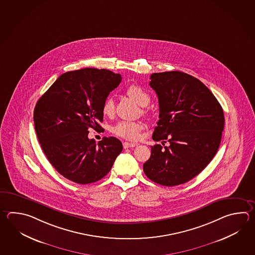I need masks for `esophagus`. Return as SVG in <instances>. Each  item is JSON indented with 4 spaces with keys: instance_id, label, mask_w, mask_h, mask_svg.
I'll use <instances>...</instances> for the list:
<instances>
[{
    "instance_id": "obj_1",
    "label": "esophagus",
    "mask_w": 255,
    "mask_h": 255,
    "mask_svg": "<svg viewBox=\"0 0 255 255\" xmlns=\"http://www.w3.org/2000/svg\"><path fill=\"white\" fill-rule=\"evenodd\" d=\"M123 145H124V148L125 149H128V148H132V147H135V143H131V142H127V141H125L124 143H123Z\"/></svg>"
}]
</instances>
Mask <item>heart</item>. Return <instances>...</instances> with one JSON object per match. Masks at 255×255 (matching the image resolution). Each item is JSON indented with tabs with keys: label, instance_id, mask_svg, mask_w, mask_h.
Segmentation results:
<instances>
[{
	"label": "heart",
	"instance_id": "1",
	"mask_svg": "<svg viewBox=\"0 0 255 255\" xmlns=\"http://www.w3.org/2000/svg\"><path fill=\"white\" fill-rule=\"evenodd\" d=\"M126 94L130 98L134 100L140 106H146L150 102V96L142 88L137 85H131L126 90ZM103 114L106 116H111L115 112V104L112 97H107L104 100L102 106ZM143 130V124L134 121H121L113 128V132L115 135L124 138L125 140L136 141L140 140V132Z\"/></svg>",
	"mask_w": 255,
	"mask_h": 255
}]
</instances>
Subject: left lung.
I'll return each mask as SVG.
<instances>
[{"mask_svg": "<svg viewBox=\"0 0 255 255\" xmlns=\"http://www.w3.org/2000/svg\"><path fill=\"white\" fill-rule=\"evenodd\" d=\"M150 86L159 100V118L151 157L143 172L152 182L175 186L189 182L218 151L224 128V111L200 80L172 71L152 73Z\"/></svg>", "mask_w": 255, "mask_h": 255, "instance_id": "1", "label": "left lung"}]
</instances>
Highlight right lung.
I'll return each instance as SVG.
<instances>
[{
    "mask_svg": "<svg viewBox=\"0 0 255 255\" xmlns=\"http://www.w3.org/2000/svg\"><path fill=\"white\" fill-rule=\"evenodd\" d=\"M122 76L106 69L84 68L63 73L37 102L33 121L48 161L79 184L104 178L123 151L121 140L89 139V129H103L102 106Z\"/></svg>",
    "mask_w": 255,
    "mask_h": 255,
    "instance_id": "1",
    "label": "right lung"
}]
</instances>
